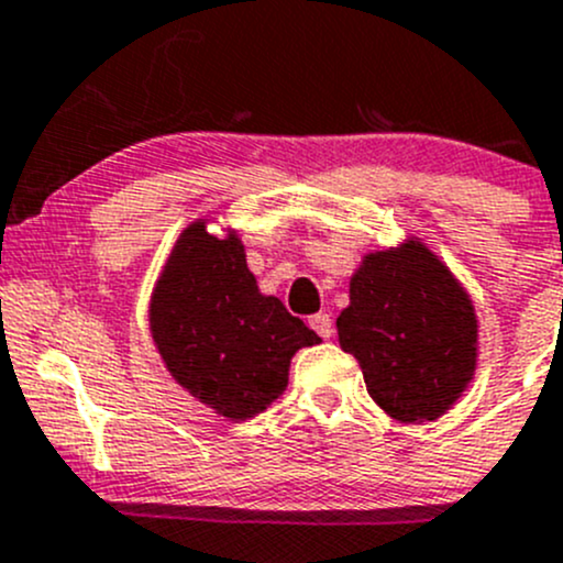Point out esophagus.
I'll return each instance as SVG.
<instances>
[{"label":"esophagus","mask_w":563,"mask_h":563,"mask_svg":"<svg viewBox=\"0 0 563 563\" xmlns=\"http://www.w3.org/2000/svg\"><path fill=\"white\" fill-rule=\"evenodd\" d=\"M309 328L314 330L317 335H320V339H330V335H333V320H330L328 314H311L309 317Z\"/></svg>","instance_id":"1"}]
</instances>
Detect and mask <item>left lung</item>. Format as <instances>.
I'll return each instance as SVG.
<instances>
[{
    "label": "left lung",
    "mask_w": 563,
    "mask_h": 563,
    "mask_svg": "<svg viewBox=\"0 0 563 563\" xmlns=\"http://www.w3.org/2000/svg\"><path fill=\"white\" fill-rule=\"evenodd\" d=\"M335 328L341 350L361 363L368 396L396 420H437L472 379V300L415 241L363 260Z\"/></svg>",
    "instance_id": "8db88e82"
}]
</instances>
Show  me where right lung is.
I'll list each match as a JSON object with an SVG mask.
<instances>
[{
  "label": "right lung",
  "mask_w": 563,
  "mask_h": 563,
  "mask_svg": "<svg viewBox=\"0 0 563 563\" xmlns=\"http://www.w3.org/2000/svg\"><path fill=\"white\" fill-rule=\"evenodd\" d=\"M152 330L170 374L230 420L279 398L289 357L320 341L279 298L260 295L241 241H219L202 222L184 230L167 260Z\"/></svg>",
  "instance_id": "1"
}]
</instances>
